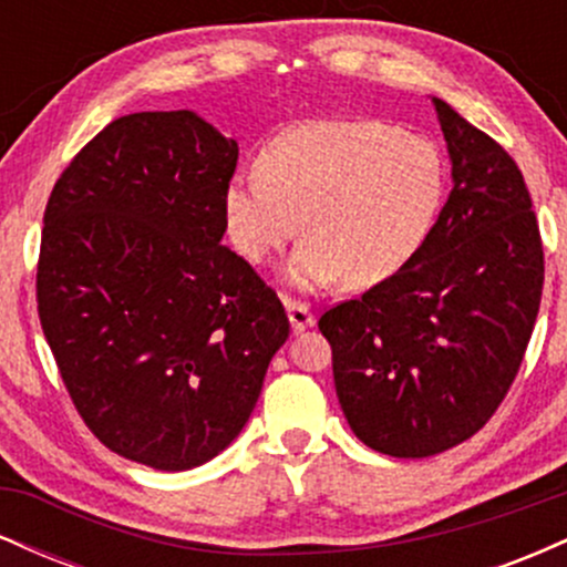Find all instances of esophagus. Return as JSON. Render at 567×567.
I'll return each mask as SVG.
<instances>
[{"instance_id":"esophagus-1","label":"esophagus","mask_w":567,"mask_h":567,"mask_svg":"<svg viewBox=\"0 0 567 567\" xmlns=\"http://www.w3.org/2000/svg\"><path fill=\"white\" fill-rule=\"evenodd\" d=\"M285 309H288L292 330H303L309 324H315V311L309 309V303L296 301V298H285Z\"/></svg>"}]
</instances>
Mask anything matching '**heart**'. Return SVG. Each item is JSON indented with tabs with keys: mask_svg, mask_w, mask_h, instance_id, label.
<instances>
[{
	"mask_svg": "<svg viewBox=\"0 0 567 567\" xmlns=\"http://www.w3.org/2000/svg\"><path fill=\"white\" fill-rule=\"evenodd\" d=\"M445 197V159L424 135L375 120H315L277 133L258 173L224 186L226 237L264 264L301 226L290 282L370 288L405 269Z\"/></svg>",
	"mask_w": 567,
	"mask_h": 567,
	"instance_id": "b5f03b06",
	"label": "heart"
}]
</instances>
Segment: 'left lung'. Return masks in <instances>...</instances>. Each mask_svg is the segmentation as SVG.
Instances as JSON below:
<instances>
[{
    "label": "left lung",
    "instance_id": "1",
    "mask_svg": "<svg viewBox=\"0 0 567 567\" xmlns=\"http://www.w3.org/2000/svg\"><path fill=\"white\" fill-rule=\"evenodd\" d=\"M453 188L405 269L320 317L351 432L394 458L477 434L523 365L544 245L517 162L434 97Z\"/></svg>",
    "mask_w": 567,
    "mask_h": 567
}]
</instances>
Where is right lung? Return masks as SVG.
<instances>
[{
    "label": "right lung",
    "instance_id": "right-lung-1",
    "mask_svg": "<svg viewBox=\"0 0 567 567\" xmlns=\"http://www.w3.org/2000/svg\"><path fill=\"white\" fill-rule=\"evenodd\" d=\"M237 141L194 112L114 120L44 207L37 309L76 413L162 472L243 432L290 333L277 292L224 239Z\"/></svg>",
    "mask_w": 567,
    "mask_h": 567
}]
</instances>
